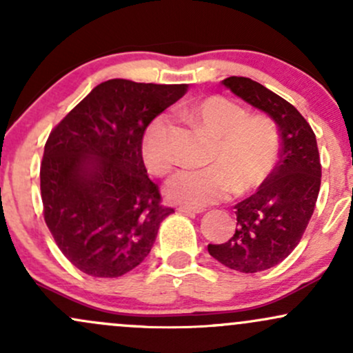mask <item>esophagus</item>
<instances>
[{"label": "esophagus", "mask_w": 353, "mask_h": 353, "mask_svg": "<svg viewBox=\"0 0 353 353\" xmlns=\"http://www.w3.org/2000/svg\"><path fill=\"white\" fill-rule=\"evenodd\" d=\"M177 210H179V212H182V214H201V212H204V209H202V208H192V205H179Z\"/></svg>", "instance_id": "1"}]
</instances>
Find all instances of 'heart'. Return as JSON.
Segmentation results:
<instances>
[{
	"label": "heart",
	"instance_id": "obj_1",
	"mask_svg": "<svg viewBox=\"0 0 353 353\" xmlns=\"http://www.w3.org/2000/svg\"><path fill=\"white\" fill-rule=\"evenodd\" d=\"M185 121L214 136L209 168L185 169L165 184L174 202L205 205L219 202L234 190L244 196L257 189L272 172L281 151L277 124L264 114H247L236 101L221 94L199 98L179 111ZM174 123L168 114L156 116L143 136V159L154 176H168L174 168Z\"/></svg>",
	"mask_w": 353,
	"mask_h": 353
}]
</instances>
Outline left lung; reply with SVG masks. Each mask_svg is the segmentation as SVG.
I'll return each mask as SVG.
<instances>
[{
	"label": "left lung",
	"instance_id": "left-lung-1",
	"mask_svg": "<svg viewBox=\"0 0 353 353\" xmlns=\"http://www.w3.org/2000/svg\"><path fill=\"white\" fill-rule=\"evenodd\" d=\"M234 94L269 114L281 132V159L250 197L234 205L237 228L224 244H209L216 261L254 274L281 264L297 247L317 202L322 165L314 131L292 104L257 81H222Z\"/></svg>",
	"mask_w": 353,
	"mask_h": 353
}]
</instances>
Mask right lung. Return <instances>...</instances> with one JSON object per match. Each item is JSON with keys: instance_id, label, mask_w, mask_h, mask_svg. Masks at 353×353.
I'll list each match as a JSON object with an SVG mask.
<instances>
[{"instance_id": "obj_1", "label": "right lung", "mask_w": 353, "mask_h": 353, "mask_svg": "<svg viewBox=\"0 0 353 353\" xmlns=\"http://www.w3.org/2000/svg\"><path fill=\"white\" fill-rule=\"evenodd\" d=\"M188 84L109 79L56 125L39 169L43 216L64 257L92 277H121L148 257L172 208L143 161V136Z\"/></svg>"}]
</instances>
